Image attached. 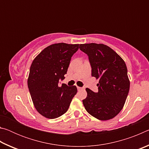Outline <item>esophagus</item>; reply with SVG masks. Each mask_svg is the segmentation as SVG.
<instances>
[{"instance_id":"1","label":"esophagus","mask_w":149,"mask_h":149,"mask_svg":"<svg viewBox=\"0 0 149 149\" xmlns=\"http://www.w3.org/2000/svg\"><path fill=\"white\" fill-rule=\"evenodd\" d=\"M77 90L78 91H80V90L83 89V88L82 87H77Z\"/></svg>"}]
</instances>
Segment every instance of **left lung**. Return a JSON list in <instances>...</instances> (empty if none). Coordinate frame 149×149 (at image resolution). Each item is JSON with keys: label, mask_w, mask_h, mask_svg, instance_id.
Segmentation results:
<instances>
[{"label": "left lung", "mask_w": 149, "mask_h": 149, "mask_svg": "<svg viewBox=\"0 0 149 149\" xmlns=\"http://www.w3.org/2000/svg\"><path fill=\"white\" fill-rule=\"evenodd\" d=\"M79 49L89 57L91 75L99 79L97 93L86 89L87 96L83 100L85 110L99 120L112 119L122 110L130 91L125 63L105 45L81 44Z\"/></svg>", "instance_id": "left-lung-1"}]
</instances>
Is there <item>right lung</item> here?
I'll return each mask as SVG.
<instances>
[{"label":"right lung","mask_w":149,"mask_h":149,"mask_svg":"<svg viewBox=\"0 0 149 149\" xmlns=\"http://www.w3.org/2000/svg\"><path fill=\"white\" fill-rule=\"evenodd\" d=\"M79 44L64 42L50 45L35 57L31 65L27 85L31 99L40 114L49 119L61 116L67 112L77 87L59 81L65 78L72 56Z\"/></svg>","instance_id":"obj_1"}]
</instances>
